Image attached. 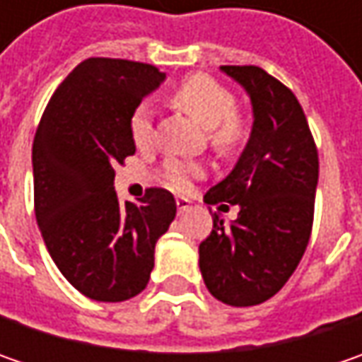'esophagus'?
Instances as JSON below:
<instances>
[{"mask_svg": "<svg viewBox=\"0 0 362 362\" xmlns=\"http://www.w3.org/2000/svg\"><path fill=\"white\" fill-rule=\"evenodd\" d=\"M189 207H191V203H189V199H177V209H179V214H185V211H189Z\"/></svg>", "mask_w": 362, "mask_h": 362, "instance_id": "esophagus-1", "label": "esophagus"}]
</instances>
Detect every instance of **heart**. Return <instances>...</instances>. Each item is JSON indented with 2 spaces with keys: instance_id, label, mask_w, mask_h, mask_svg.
Returning <instances> with one entry per match:
<instances>
[{
  "instance_id": "b5f03b06",
  "label": "heart",
  "mask_w": 362,
  "mask_h": 362,
  "mask_svg": "<svg viewBox=\"0 0 362 362\" xmlns=\"http://www.w3.org/2000/svg\"><path fill=\"white\" fill-rule=\"evenodd\" d=\"M169 103L183 110L209 131V143L219 155L238 153L250 136V120L235 110V96L228 86L207 74L185 78L169 92ZM132 143L146 146L153 139V115L146 105H139L129 119ZM163 179L175 191H185L191 179L203 175L197 163L169 159L163 165Z\"/></svg>"
}]
</instances>
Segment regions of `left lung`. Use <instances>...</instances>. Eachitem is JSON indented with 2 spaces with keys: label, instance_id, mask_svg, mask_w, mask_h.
Wrapping results in <instances>:
<instances>
[{
  "label": "left lung",
  "instance_id": "obj_1",
  "mask_svg": "<svg viewBox=\"0 0 362 362\" xmlns=\"http://www.w3.org/2000/svg\"><path fill=\"white\" fill-rule=\"evenodd\" d=\"M221 70L250 94L254 129L233 171L205 193L207 203L240 205V214L230 226L214 214V230L199 243V268L217 300L256 306L282 290L306 252L318 151L288 86L257 66Z\"/></svg>",
  "mask_w": 362,
  "mask_h": 362
}]
</instances>
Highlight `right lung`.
Returning <instances> with one entry per match:
<instances>
[{"label": "right lung", "mask_w": 362, "mask_h": 362, "mask_svg": "<svg viewBox=\"0 0 362 362\" xmlns=\"http://www.w3.org/2000/svg\"><path fill=\"white\" fill-rule=\"evenodd\" d=\"M165 74L120 58L80 62L52 94L32 146L34 211L62 276L98 302L141 294L155 266V243L177 214L167 189L141 203L119 202L115 169L134 143L132 110Z\"/></svg>", "instance_id": "obj_1"}]
</instances>
